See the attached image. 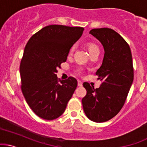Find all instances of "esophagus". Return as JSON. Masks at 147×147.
<instances>
[{"mask_svg":"<svg viewBox=\"0 0 147 147\" xmlns=\"http://www.w3.org/2000/svg\"><path fill=\"white\" fill-rule=\"evenodd\" d=\"M77 84H78L79 86H82V85H83V83H82V82L80 81V80H78Z\"/></svg>","mask_w":147,"mask_h":147,"instance_id":"obj_1","label":"esophagus"}]
</instances>
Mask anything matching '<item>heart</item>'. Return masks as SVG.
Segmentation results:
<instances>
[{
  "instance_id": "heart-1",
  "label": "heart",
  "mask_w": 147,
  "mask_h": 147,
  "mask_svg": "<svg viewBox=\"0 0 147 147\" xmlns=\"http://www.w3.org/2000/svg\"><path fill=\"white\" fill-rule=\"evenodd\" d=\"M87 47H88V51H89L90 54H91L92 52H93V51H99L98 47L96 44H93V43H88V45H87ZM74 50H75V46H72V47L70 48V51H69V54H70V55H72Z\"/></svg>"
}]
</instances>
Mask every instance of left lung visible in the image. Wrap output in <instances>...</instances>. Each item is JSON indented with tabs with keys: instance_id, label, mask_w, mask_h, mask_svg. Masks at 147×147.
Listing matches in <instances>:
<instances>
[{
	"instance_id": "8db88e82",
	"label": "left lung",
	"mask_w": 147,
	"mask_h": 147,
	"mask_svg": "<svg viewBox=\"0 0 147 147\" xmlns=\"http://www.w3.org/2000/svg\"><path fill=\"white\" fill-rule=\"evenodd\" d=\"M89 33L104 47L102 65L96 72L102 82L96 89L84 82L87 93L82 102L86 117L102 123L115 117L123 107L133 82V59L128 43L112 29L94 28Z\"/></svg>"
}]
</instances>
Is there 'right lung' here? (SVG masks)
<instances>
[{
  "instance_id": "1",
  "label": "right lung",
  "mask_w": 147,
  "mask_h": 147,
  "mask_svg": "<svg viewBox=\"0 0 147 147\" xmlns=\"http://www.w3.org/2000/svg\"><path fill=\"white\" fill-rule=\"evenodd\" d=\"M84 30L49 25L35 33L26 45L20 63L21 88L29 107L40 118L60 117L76 89V79L60 80L56 73Z\"/></svg>"
}]
</instances>
